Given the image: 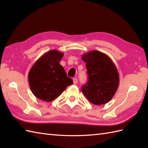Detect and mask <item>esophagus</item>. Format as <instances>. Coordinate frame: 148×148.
Returning <instances> with one entry per match:
<instances>
[{"mask_svg": "<svg viewBox=\"0 0 148 148\" xmlns=\"http://www.w3.org/2000/svg\"><path fill=\"white\" fill-rule=\"evenodd\" d=\"M73 83H74V84H76L77 83V78H74V79H73Z\"/></svg>", "mask_w": 148, "mask_h": 148, "instance_id": "34e87169", "label": "esophagus"}]
</instances>
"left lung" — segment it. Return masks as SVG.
<instances>
[{"instance_id":"obj_1","label":"left lung","mask_w":148,"mask_h":148,"mask_svg":"<svg viewBox=\"0 0 148 148\" xmlns=\"http://www.w3.org/2000/svg\"><path fill=\"white\" fill-rule=\"evenodd\" d=\"M88 81L81 88L84 95L95 105L105 104L118 90L119 73L115 64L106 54L92 50L83 55Z\"/></svg>"}]
</instances>
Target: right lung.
<instances>
[{"mask_svg":"<svg viewBox=\"0 0 148 148\" xmlns=\"http://www.w3.org/2000/svg\"><path fill=\"white\" fill-rule=\"evenodd\" d=\"M64 53L50 50L37 60L29 73V83L32 93L37 99L51 102L73 84L64 67L60 64Z\"/></svg>","mask_w":148,"mask_h":148,"instance_id":"1","label":"right lung"}]
</instances>
